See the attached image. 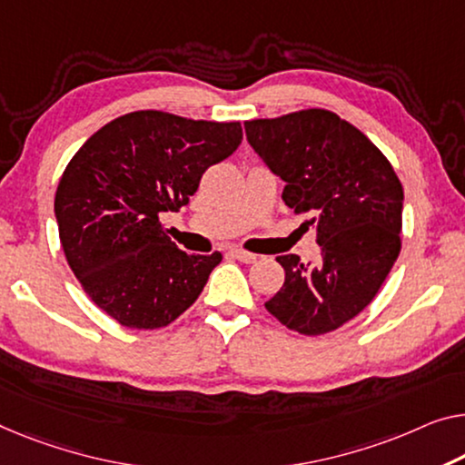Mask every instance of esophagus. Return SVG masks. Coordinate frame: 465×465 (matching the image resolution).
Listing matches in <instances>:
<instances>
[{
	"mask_svg": "<svg viewBox=\"0 0 465 465\" xmlns=\"http://www.w3.org/2000/svg\"><path fill=\"white\" fill-rule=\"evenodd\" d=\"M230 252H232L233 259H238V261H242V262H254L256 259H259V256H256V254L246 252V251H240V248H232Z\"/></svg>",
	"mask_w": 465,
	"mask_h": 465,
	"instance_id": "1",
	"label": "esophagus"
}]
</instances>
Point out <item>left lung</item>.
<instances>
[{"label": "left lung", "instance_id": "obj_1", "mask_svg": "<svg viewBox=\"0 0 465 465\" xmlns=\"http://www.w3.org/2000/svg\"><path fill=\"white\" fill-rule=\"evenodd\" d=\"M246 140L286 182L283 203L315 227L322 256H277L283 286L269 313L304 336L341 328L373 301L401 252L403 185L367 137L322 108L246 121Z\"/></svg>", "mask_w": 465, "mask_h": 465}]
</instances>
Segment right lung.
Segmentation results:
<instances>
[{"instance_id":"right-lung-1","label":"right lung","mask_w":465,"mask_h":465,"mask_svg":"<svg viewBox=\"0 0 465 465\" xmlns=\"http://www.w3.org/2000/svg\"><path fill=\"white\" fill-rule=\"evenodd\" d=\"M240 142V123L140 110L95 131L62 173L54 200L62 251L89 299L124 328L175 322L223 259L183 252L161 214L188 204L203 173Z\"/></svg>"}]
</instances>
